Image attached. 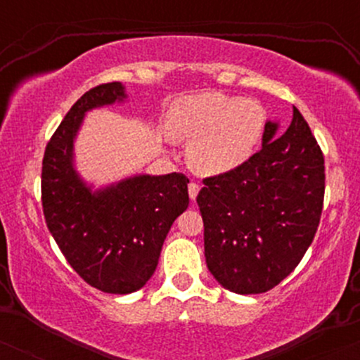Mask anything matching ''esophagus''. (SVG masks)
Here are the masks:
<instances>
[{"label":"esophagus","mask_w":360,"mask_h":360,"mask_svg":"<svg viewBox=\"0 0 360 360\" xmlns=\"http://www.w3.org/2000/svg\"><path fill=\"white\" fill-rule=\"evenodd\" d=\"M188 191H189V198H191V200L194 201L196 200V196H198V193H200V184L198 183H189V186H188Z\"/></svg>","instance_id":"obj_1"}]
</instances>
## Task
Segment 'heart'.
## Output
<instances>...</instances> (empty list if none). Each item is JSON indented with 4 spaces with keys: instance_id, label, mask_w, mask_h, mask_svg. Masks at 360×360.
<instances>
[{
    "instance_id": "heart-1",
    "label": "heart",
    "mask_w": 360,
    "mask_h": 360,
    "mask_svg": "<svg viewBox=\"0 0 360 360\" xmlns=\"http://www.w3.org/2000/svg\"><path fill=\"white\" fill-rule=\"evenodd\" d=\"M266 110L255 100L208 91L172 106L169 130L191 142L189 160L198 171L221 174L240 167L257 150Z\"/></svg>"
}]
</instances>
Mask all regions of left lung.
Returning a JSON list of instances; mask_svg holds the SVG:
<instances>
[{
    "label": "left lung",
    "mask_w": 360,
    "mask_h": 360,
    "mask_svg": "<svg viewBox=\"0 0 360 360\" xmlns=\"http://www.w3.org/2000/svg\"><path fill=\"white\" fill-rule=\"evenodd\" d=\"M279 133L267 122L262 148L240 167L205 177L196 198L206 266L238 295L266 292L291 274L323 210V152L298 108Z\"/></svg>",
    "instance_id": "obj_1"
}]
</instances>
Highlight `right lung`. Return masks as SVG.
Wrapping results in <instances>:
<instances>
[{
	"instance_id": "1",
	"label": "right lung",
	"mask_w": 360,
	"mask_h": 360,
	"mask_svg": "<svg viewBox=\"0 0 360 360\" xmlns=\"http://www.w3.org/2000/svg\"><path fill=\"white\" fill-rule=\"evenodd\" d=\"M120 82L86 91L45 147L42 206L49 232L89 286L111 295L137 291L154 274L162 243L188 208L183 172L135 176L91 193L72 167V142L91 108L122 101Z\"/></svg>"
}]
</instances>
